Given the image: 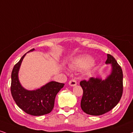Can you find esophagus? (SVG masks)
<instances>
[{
    "label": "esophagus",
    "instance_id": "1",
    "mask_svg": "<svg viewBox=\"0 0 133 133\" xmlns=\"http://www.w3.org/2000/svg\"><path fill=\"white\" fill-rule=\"evenodd\" d=\"M69 85L72 86V87H74V86H76L77 85V82L76 80L74 79L71 80V81H69Z\"/></svg>",
    "mask_w": 133,
    "mask_h": 133
}]
</instances>
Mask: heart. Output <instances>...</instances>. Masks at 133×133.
Wrapping results in <instances>:
<instances>
[{"label":"heart","mask_w":133,"mask_h":133,"mask_svg":"<svg viewBox=\"0 0 133 133\" xmlns=\"http://www.w3.org/2000/svg\"><path fill=\"white\" fill-rule=\"evenodd\" d=\"M92 61V58L89 56L79 57L74 59L70 63L69 66L72 69H82L86 66V71H90L93 68V65H94Z\"/></svg>","instance_id":"b5f03b06"}]
</instances>
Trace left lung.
Masks as SVG:
<instances>
[{
  "instance_id": "8db88e82",
  "label": "left lung",
  "mask_w": 133,
  "mask_h": 133,
  "mask_svg": "<svg viewBox=\"0 0 133 133\" xmlns=\"http://www.w3.org/2000/svg\"><path fill=\"white\" fill-rule=\"evenodd\" d=\"M107 64H111V72L105 80L91 77L82 81L83 89L81 108L88 115L98 116L112 110L123 94V71L112 56L107 54Z\"/></svg>"
}]
</instances>
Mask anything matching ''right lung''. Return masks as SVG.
Wrapping results in <instances>:
<instances>
[{
	"mask_svg": "<svg viewBox=\"0 0 133 133\" xmlns=\"http://www.w3.org/2000/svg\"><path fill=\"white\" fill-rule=\"evenodd\" d=\"M32 49L28 51H34ZM25 54L14 65L11 75V94L19 108L33 116H41L48 114L53 109L56 96L64 85V84L51 81L34 90L25 89L18 80V71Z\"/></svg>",
	"mask_w": 133,
	"mask_h": 133,
	"instance_id": "1",
	"label": "right lung"
}]
</instances>
